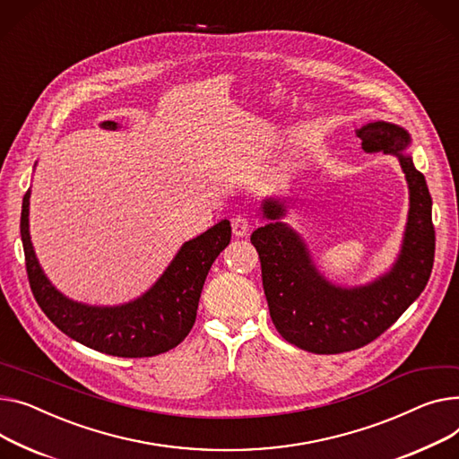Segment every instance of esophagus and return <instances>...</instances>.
<instances>
[{
	"label": "esophagus",
	"mask_w": 459,
	"mask_h": 459,
	"mask_svg": "<svg viewBox=\"0 0 459 459\" xmlns=\"http://www.w3.org/2000/svg\"><path fill=\"white\" fill-rule=\"evenodd\" d=\"M230 225H232L234 236H238V238L247 236L249 230H251V227H253V225H251V220L246 218V216H234L232 221H230Z\"/></svg>",
	"instance_id": "obj_1"
}]
</instances>
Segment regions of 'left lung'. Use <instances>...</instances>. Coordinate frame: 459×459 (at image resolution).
I'll list each match as a JSON object with an SVG mask.
<instances>
[{
  "instance_id": "obj_1",
  "label": "left lung",
  "mask_w": 459,
  "mask_h": 459,
  "mask_svg": "<svg viewBox=\"0 0 459 459\" xmlns=\"http://www.w3.org/2000/svg\"><path fill=\"white\" fill-rule=\"evenodd\" d=\"M361 147L399 157L410 186V213L403 251L389 273L369 286L338 288L317 273L302 239L284 223L273 221L253 232L262 265V282L269 316L282 338L314 354H340L375 342L430 279L436 253L432 195L424 175L404 155L410 134L385 121L358 131ZM281 201H265L267 220L284 216Z\"/></svg>"
}]
</instances>
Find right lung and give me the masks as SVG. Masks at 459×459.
Returning <instances> with one entry per match:
<instances>
[{
  "instance_id": "1",
  "label": "right lung",
  "mask_w": 459,
  "mask_h": 459,
  "mask_svg": "<svg viewBox=\"0 0 459 459\" xmlns=\"http://www.w3.org/2000/svg\"><path fill=\"white\" fill-rule=\"evenodd\" d=\"M116 129L114 121H103ZM20 232L30 291L48 319L68 338L119 358H149L171 351L190 333L206 274L230 243V223L220 221L186 241L159 282L140 299L101 308L58 293L42 273L29 238V192L23 195Z\"/></svg>"
}]
</instances>
